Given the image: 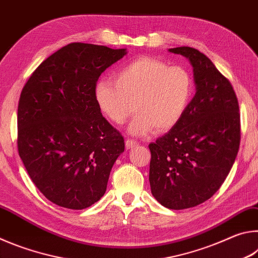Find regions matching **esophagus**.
Instances as JSON below:
<instances>
[{
  "instance_id": "1",
  "label": "esophagus",
  "mask_w": 258,
  "mask_h": 258,
  "mask_svg": "<svg viewBox=\"0 0 258 258\" xmlns=\"http://www.w3.org/2000/svg\"><path fill=\"white\" fill-rule=\"evenodd\" d=\"M138 145H139L138 141H135V140H132V139H127L125 141V146H126V148H127V149H132V148L137 147Z\"/></svg>"
}]
</instances>
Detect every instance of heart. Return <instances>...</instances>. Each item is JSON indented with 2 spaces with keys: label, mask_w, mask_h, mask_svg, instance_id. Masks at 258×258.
Segmentation results:
<instances>
[{
  "label": "heart",
  "mask_w": 258,
  "mask_h": 258,
  "mask_svg": "<svg viewBox=\"0 0 258 258\" xmlns=\"http://www.w3.org/2000/svg\"><path fill=\"white\" fill-rule=\"evenodd\" d=\"M194 93L190 72L180 64L168 66L163 60L139 56L94 89L100 110L111 123L121 125L134 110L132 134L166 132L184 116Z\"/></svg>",
  "instance_id": "heart-1"
}]
</instances>
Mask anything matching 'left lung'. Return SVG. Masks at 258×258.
Segmentation results:
<instances>
[{"label":"left lung","mask_w":258,"mask_h":258,"mask_svg":"<svg viewBox=\"0 0 258 258\" xmlns=\"http://www.w3.org/2000/svg\"><path fill=\"white\" fill-rule=\"evenodd\" d=\"M194 67L196 94L182 119L149 145L151 194L169 209L206 202L223 184L240 145V113L230 81L197 49L181 46Z\"/></svg>","instance_id":"1"}]
</instances>
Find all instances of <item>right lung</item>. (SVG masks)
Returning a JSON list of instances; mask_svg holds the SVG:
<instances>
[{
    "label": "right lung",
    "instance_id": "1",
    "mask_svg": "<svg viewBox=\"0 0 258 258\" xmlns=\"http://www.w3.org/2000/svg\"><path fill=\"white\" fill-rule=\"evenodd\" d=\"M125 49L71 43L30 75L18 103V152L29 177L51 203L84 209L107 189L124 138L94 98L101 74Z\"/></svg>",
    "mask_w": 258,
    "mask_h": 258
}]
</instances>
